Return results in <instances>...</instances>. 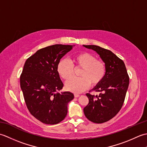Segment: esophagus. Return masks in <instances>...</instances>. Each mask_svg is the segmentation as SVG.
<instances>
[{"instance_id": "esophagus-1", "label": "esophagus", "mask_w": 147, "mask_h": 147, "mask_svg": "<svg viewBox=\"0 0 147 147\" xmlns=\"http://www.w3.org/2000/svg\"><path fill=\"white\" fill-rule=\"evenodd\" d=\"M80 96V95H78V94H74V97L75 98H78V97H79Z\"/></svg>"}]
</instances>
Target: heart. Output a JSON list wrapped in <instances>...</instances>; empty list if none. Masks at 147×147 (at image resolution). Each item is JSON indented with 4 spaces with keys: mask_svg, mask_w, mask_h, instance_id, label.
<instances>
[{
    "mask_svg": "<svg viewBox=\"0 0 147 147\" xmlns=\"http://www.w3.org/2000/svg\"><path fill=\"white\" fill-rule=\"evenodd\" d=\"M72 64L66 60H61L57 65V72L64 80L73 76L74 67H82L80 78H72L65 83V88L71 92L82 93L88 88L90 83L96 85L100 83L105 75L106 66L104 62L96 60L95 55L88 52H82L74 55Z\"/></svg>",
    "mask_w": 147,
    "mask_h": 147,
    "instance_id": "obj_1",
    "label": "heart"
}]
</instances>
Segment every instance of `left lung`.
<instances>
[{
    "mask_svg": "<svg viewBox=\"0 0 147 147\" xmlns=\"http://www.w3.org/2000/svg\"><path fill=\"white\" fill-rule=\"evenodd\" d=\"M99 55L106 66L102 82L92 90L99 95L86 93L88 105L83 109L86 117L95 123H103L113 118L122 107L128 88L129 78L124 62L109 50L96 45H85Z\"/></svg>",
    "mask_w": 147,
    "mask_h": 147,
    "instance_id": "obj_1",
    "label": "left lung"
}]
</instances>
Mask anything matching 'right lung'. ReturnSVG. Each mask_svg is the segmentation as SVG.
Masks as SVG:
<instances>
[{"instance_id": "1", "label": "right lung", "mask_w": 147, "mask_h": 147, "mask_svg": "<svg viewBox=\"0 0 147 147\" xmlns=\"http://www.w3.org/2000/svg\"><path fill=\"white\" fill-rule=\"evenodd\" d=\"M74 45L56 44L36 51L24 63L20 86L30 112L47 124L60 123L67 113L68 103L73 93H59L63 83L57 72L61 58Z\"/></svg>"}]
</instances>
